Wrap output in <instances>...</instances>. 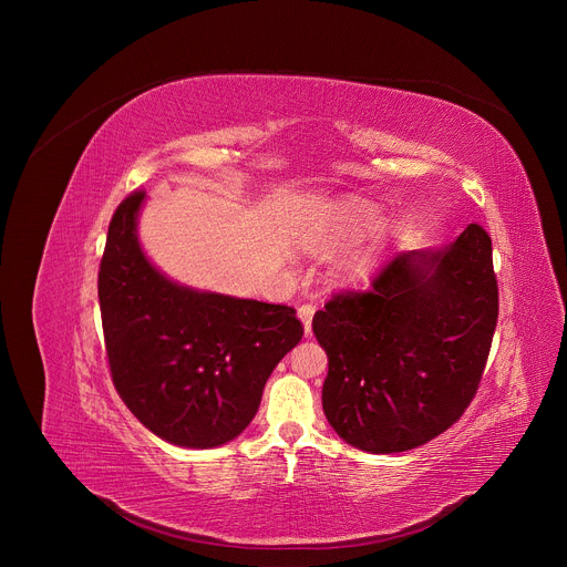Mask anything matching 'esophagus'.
Segmentation results:
<instances>
[{"label":"esophagus","mask_w":567,"mask_h":567,"mask_svg":"<svg viewBox=\"0 0 567 567\" xmlns=\"http://www.w3.org/2000/svg\"><path fill=\"white\" fill-rule=\"evenodd\" d=\"M313 311H316V305H311V302H305V305H300V307H298V318L302 320V326H305V332H307V334L311 332V318H313Z\"/></svg>","instance_id":"esophagus-1"}]
</instances>
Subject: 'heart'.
<instances>
[{"label":"heart","instance_id":"1","mask_svg":"<svg viewBox=\"0 0 567 567\" xmlns=\"http://www.w3.org/2000/svg\"><path fill=\"white\" fill-rule=\"evenodd\" d=\"M374 226V215L365 208H350L339 224L330 233V241H346V239H357L363 233H368ZM372 265V254H361L350 262V271L363 274Z\"/></svg>","mask_w":567,"mask_h":567}]
</instances>
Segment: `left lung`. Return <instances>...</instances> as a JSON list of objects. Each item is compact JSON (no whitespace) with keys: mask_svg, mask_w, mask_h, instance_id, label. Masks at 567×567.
<instances>
[{"mask_svg":"<svg viewBox=\"0 0 567 567\" xmlns=\"http://www.w3.org/2000/svg\"><path fill=\"white\" fill-rule=\"evenodd\" d=\"M496 322L492 237L480 224L444 251L392 256L370 289L334 293L311 320L330 361L328 422L368 453L431 442L473 401Z\"/></svg>","mask_w":567,"mask_h":567,"instance_id":"1","label":"left lung"}]
</instances>
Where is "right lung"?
<instances>
[{
	"instance_id": "right-lung-1",
	"label": "right lung",
	"mask_w": 567,
	"mask_h": 567,
	"mask_svg": "<svg viewBox=\"0 0 567 567\" xmlns=\"http://www.w3.org/2000/svg\"><path fill=\"white\" fill-rule=\"evenodd\" d=\"M130 193L110 221L99 300L112 381L154 435L188 449L230 442L256 417L265 383L302 339L296 309L195 291L143 256Z\"/></svg>"
}]
</instances>
